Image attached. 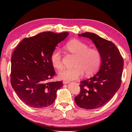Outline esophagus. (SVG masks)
I'll return each mask as SVG.
<instances>
[{"label":"esophagus","mask_w":132,"mask_h":132,"mask_svg":"<svg viewBox=\"0 0 132 132\" xmlns=\"http://www.w3.org/2000/svg\"><path fill=\"white\" fill-rule=\"evenodd\" d=\"M70 82V80H63V84H68V83H69Z\"/></svg>","instance_id":"obj_1"}]
</instances>
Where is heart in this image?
Instances as JSON below:
<instances>
[{
  "label": "heart",
  "instance_id": "b5f03b06",
  "mask_svg": "<svg viewBox=\"0 0 132 132\" xmlns=\"http://www.w3.org/2000/svg\"><path fill=\"white\" fill-rule=\"evenodd\" d=\"M64 49L75 56L74 68L63 69L59 71V79L64 80H72L80 77L85 72L87 76L94 74L102 63V54L99 50L89 46L83 42L72 40L68 42ZM50 61L55 68L61 69L63 67L62 56L58 48L53 50L50 56Z\"/></svg>",
  "mask_w": 132,
  "mask_h": 132
}]
</instances>
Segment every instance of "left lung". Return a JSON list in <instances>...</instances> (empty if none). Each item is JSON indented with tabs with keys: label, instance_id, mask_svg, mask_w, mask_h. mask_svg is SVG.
<instances>
[{
	"label": "left lung",
	"instance_id": "8db88e82",
	"mask_svg": "<svg viewBox=\"0 0 132 132\" xmlns=\"http://www.w3.org/2000/svg\"><path fill=\"white\" fill-rule=\"evenodd\" d=\"M78 36L91 39L102 54V60L96 74L80 81V92L75 97V102L80 108L96 109L107 103L119 89L124 60L112 42L90 32Z\"/></svg>",
	"mask_w": 132,
	"mask_h": 132
}]
</instances>
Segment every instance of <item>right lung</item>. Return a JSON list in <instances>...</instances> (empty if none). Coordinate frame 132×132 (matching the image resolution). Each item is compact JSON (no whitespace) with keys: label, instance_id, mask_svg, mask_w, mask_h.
I'll return each instance as SVG.
<instances>
[{"label":"right lung","instance_id":"obj_1","mask_svg":"<svg viewBox=\"0 0 132 132\" xmlns=\"http://www.w3.org/2000/svg\"><path fill=\"white\" fill-rule=\"evenodd\" d=\"M68 32H44L25 38L11 57V83L18 97L33 108H43L54 103L62 81L48 82L55 74L50 56Z\"/></svg>","mask_w":132,"mask_h":132}]
</instances>
